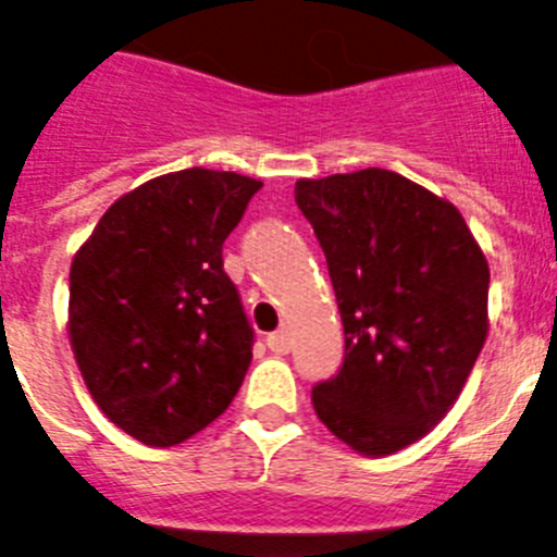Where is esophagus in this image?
<instances>
[{
	"label": "esophagus",
	"instance_id": "esophagus-1",
	"mask_svg": "<svg viewBox=\"0 0 557 557\" xmlns=\"http://www.w3.org/2000/svg\"><path fill=\"white\" fill-rule=\"evenodd\" d=\"M268 348L273 354H287L293 348V337H289L287 329H278V332L268 334Z\"/></svg>",
	"mask_w": 557,
	"mask_h": 557
}]
</instances>
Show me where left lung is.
Here are the masks:
<instances>
[{"mask_svg": "<svg viewBox=\"0 0 557 557\" xmlns=\"http://www.w3.org/2000/svg\"><path fill=\"white\" fill-rule=\"evenodd\" d=\"M326 253L346 357L312 387L318 418L362 455L424 437L460 396L488 334V262L460 211L368 166L295 184Z\"/></svg>", "mask_w": 557, "mask_h": 557, "instance_id": "left-lung-1", "label": "left lung"}]
</instances>
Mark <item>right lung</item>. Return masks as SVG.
<instances>
[{"mask_svg":"<svg viewBox=\"0 0 557 557\" xmlns=\"http://www.w3.org/2000/svg\"><path fill=\"white\" fill-rule=\"evenodd\" d=\"M262 184L191 166L122 195L69 270V339L100 410L147 446L223 416L253 329L223 243Z\"/></svg>","mask_w":557,"mask_h":557,"instance_id":"add662e5","label":"right lung"}]
</instances>
